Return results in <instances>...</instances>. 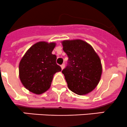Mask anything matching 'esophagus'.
Instances as JSON below:
<instances>
[{
	"label": "esophagus",
	"instance_id": "esophagus-1",
	"mask_svg": "<svg viewBox=\"0 0 127 127\" xmlns=\"http://www.w3.org/2000/svg\"><path fill=\"white\" fill-rule=\"evenodd\" d=\"M61 68H62V70H63L64 68V67H65V64H62V65H61Z\"/></svg>",
	"mask_w": 127,
	"mask_h": 127
}]
</instances>
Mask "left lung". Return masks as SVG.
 Masks as SVG:
<instances>
[{"label": "left lung", "mask_w": 127, "mask_h": 127, "mask_svg": "<svg viewBox=\"0 0 127 127\" xmlns=\"http://www.w3.org/2000/svg\"><path fill=\"white\" fill-rule=\"evenodd\" d=\"M68 57V65L62 71L68 88L78 95L95 90L101 80L102 67L99 57L92 46L81 39L62 41Z\"/></svg>", "instance_id": "obj_1"}]
</instances>
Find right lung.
I'll return each instance as SVG.
<instances>
[{"mask_svg": "<svg viewBox=\"0 0 127 127\" xmlns=\"http://www.w3.org/2000/svg\"><path fill=\"white\" fill-rule=\"evenodd\" d=\"M56 42L40 41L32 45L21 58L19 77L21 83L30 92L41 95L51 87L54 75L61 71L56 64L57 57L52 54Z\"/></svg>", "mask_w": 127, "mask_h": 127, "instance_id": "right-lung-1", "label": "right lung"}]
</instances>
